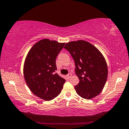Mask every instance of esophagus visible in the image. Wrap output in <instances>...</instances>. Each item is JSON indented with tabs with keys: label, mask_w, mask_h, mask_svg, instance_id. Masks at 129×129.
Instances as JSON below:
<instances>
[{
	"label": "esophagus",
	"mask_w": 129,
	"mask_h": 129,
	"mask_svg": "<svg viewBox=\"0 0 129 129\" xmlns=\"http://www.w3.org/2000/svg\"><path fill=\"white\" fill-rule=\"evenodd\" d=\"M71 76H72V74H71V73H69V74H68L67 75V78H68V79H70V78L71 77Z\"/></svg>",
	"instance_id": "esophagus-1"
}]
</instances>
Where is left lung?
I'll use <instances>...</instances> for the list:
<instances>
[{
	"label": "left lung",
	"mask_w": 129,
	"mask_h": 129,
	"mask_svg": "<svg viewBox=\"0 0 129 129\" xmlns=\"http://www.w3.org/2000/svg\"><path fill=\"white\" fill-rule=\"evenodd\" d=\"M64 48L75 62V74L79 79V83L74 87L77 93L86 100L100 94L108 75L103 55L94 46L82 40L69 42Z\"/></svg>",
	"instance_id": "1"
}]
</instances>
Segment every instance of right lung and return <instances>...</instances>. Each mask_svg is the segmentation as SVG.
<instances>
[{
  "mask_svg": "<svg viewBox=\"0 0 129 129\" xmlns=\"http://www.w3.org/2000/svg\"><path fill=\"white\" fill-rule=\"evenodd\" d=\"M64 45L42 39L33 46L25 60L23 73L27 86L34 94L45 101L59 95L66 81L55 73L56 58Z\"/></svg>",
  "mask_w": 129,
  "mask_h": 129,
  "instance_id": "add662e5",
  "label": "right lung"
}]
</instances>
